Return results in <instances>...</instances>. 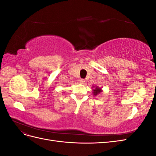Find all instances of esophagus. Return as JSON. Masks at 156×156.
Segmentation results:
<instances>
[{
    "mask_svg": "<svg viewBox=\"0 0 156 156\" xmlns=\"http://www.w3.org/2000/svg\"><path fill=\"white\" fill-rule=\"evenodd\" d=\"M79 83H81V84H83V83H84V80L83 79H79Z\"/></svg>",
    "mask_w": 156,
    "mask_h": 156,
    "instance_id": "obj_1",
    "label": "esophagus"
}]
</instances>
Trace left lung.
<instances>
[{
    "label": "left lung",
    "instance_id": "left-lung-1",
    "mask_svg": "<svg viewBox=\"0 0 156 156\" xmlns=\"http://www.w3.org/2000/svg\"><path fill=\"white\" fill-rule=\"evenodd\" d=\"M92 94L94 96H96L98 95H99L100 93H101L103 92L101 88L99 87L98 86H94L92 87Z\"/></svg>",
    "mask_w": 156,
    "mask_h": 156
}]
</instances>
